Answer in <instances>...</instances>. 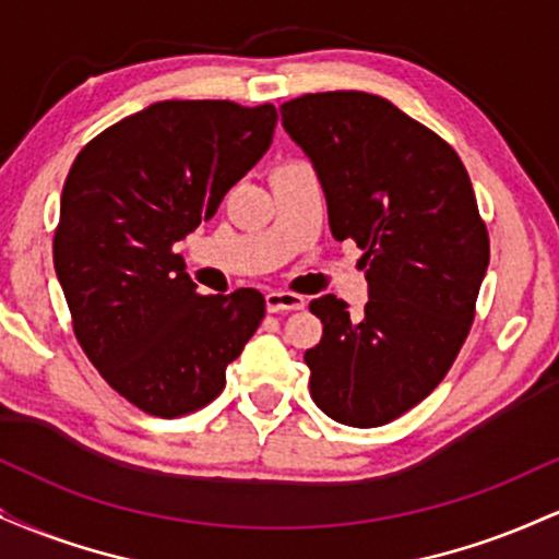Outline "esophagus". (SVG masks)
<instances>
[{
	"label": "esophagus",
	"instance_id": "obj_1",
	"mask_svg": "<svg viewBox=\"0 0 559 559\" xmlns=\"http://www.w3.org/2000/svg\"><path fill=\"white\" fill-rule=\"evenodd\" d=\"M265 305L271 312H292V310H301L305 307V297L294 292H267L265 294Z\"/></svg>",
	"mask_w": 559,
	"mask_h": 559
}]
</instances>
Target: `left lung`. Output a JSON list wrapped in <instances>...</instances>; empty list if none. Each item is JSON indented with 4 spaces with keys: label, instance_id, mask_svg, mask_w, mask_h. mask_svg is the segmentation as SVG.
Returning a JSON list of instances; mask_svg holds the SVG:
<instances>
[{
    "label": "left lung",
    "instance_id": "obj_1",
    "mask_svg": "<svg viewBox=\"0 0 559 559\" xmlns=\"http://www.w3.org/2000/svg\"><path fill=\"white\" fill-rule=\"evenodd\" d=\"M281 120L316 165L336 241L362 249L360 318L310 301L323 338L305 352L310 394L344 426L376 428L426 400L457 360L489 265V230L457 152L389 99L305 94Z\"/></svg>",
    "mask_w": 559,
    "mask_h": 559
}]
</instances>
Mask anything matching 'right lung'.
<instances>
[{"label": "right lung", "mask_w": 559, "mask_h": 559, "mask_svg": "<svg viewBox=\"0 0 559 559\" xmlns=\"http://www.w3.org/2000/svg\"><path fill=\"white\" fill-rule=\"evenodd\" d=\"M273 105L168 99L94 136L62 186L55 271L81 349L146 415L181 418L226 389L265 318L254 288L199 294L173 252L273 141Z\"/></svg>", "instance_id": "obj_1"}]
</instances>
